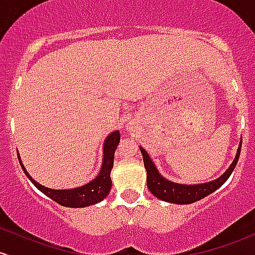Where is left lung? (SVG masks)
Masks as SVG:
<instances>
[{
  "label": "left lung",
  "mask_w": 255,
  "mask_h": 255,
  "mask_svg": "<svg viewBox=\"0 0 255 255\" xmlns=\"http://www.w3.org/2000/svg\"><path fill=\"white\" fill-rule=\"evenodd\" d=\"M241 145L242 141L240 142V146L237 149L236 157H235L234 162H232L231 166L229 167L228 170L224 173L222 177L215 179L213 181H209V183L195 184V185L173 183V181H169L168 179L162 177L158 173L157 168L155 167V164H153V162L151 161L150 156L147 155L146 151L142 149L141 146H139V149L141 151L142 159H144V166L147 173V187H149L151 194L156 196L159 200L175 203V205H190V203H194L196 201L202 200L206 196L211 195L215 190L219 189L228 180V178L230 177L231 173L234 172L235 167H236L237 161H239L240 152H241Z\"/></svg>",
  "instance_id": "1"
}]
</instances>
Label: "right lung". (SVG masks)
Masks as SVG:
<instances>
[{
	"mask_svg": "<svg viewBox=\"0 0 255 255\" xmlns=\"http://www.w3.org/2000/svg\"><path fill=\"white\" fill-rule=\"evenodd\" d=\"M120 138L121 136H120L119 130H115L114 133L109 134L104 142V158H103L102 169H100L99 174L97 175L96 179L89 181L86 185L75 187V189L54 190L41 185L35 179L30 177L27 170L25 169L24 164L21 163L20 156H18V158L26 177L31 180V183L41 192H43L44 195L48 196L49 198H52L53 201H55V202L59 203L61 206L70 207V208H81V207L96 205V203L104 200L106 196L109 195V192H110L111 183H113L110 173L114 167L115 151H116L117 145L120 142Z\"/></svg>",
	"mask_w": 255,
	"mask_h": 255,
	"instance_id": "1",
	"label": "right lung"
}]
</instances>
